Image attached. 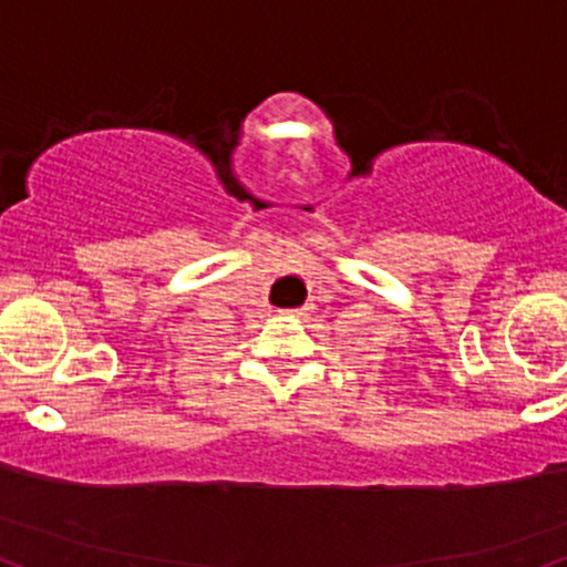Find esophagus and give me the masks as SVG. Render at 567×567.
<instances>
[{
	"instance_id": "esophagus-1",
	"label": "esophagus",
	"mask_w": 567,
	"mask_h": 567,
	"mask_svg": "<svg viewBox=\"0 0 567 567\" xmlns=\"http://www.w3.org/2000/svg\"><path fill=\"white\" fill-rule=\"evenodd\" d=\"M307 316V307H289V310H281V318H289V320H299Z\"/></svg>"
}]
</instances>
